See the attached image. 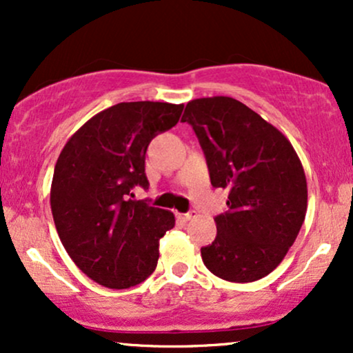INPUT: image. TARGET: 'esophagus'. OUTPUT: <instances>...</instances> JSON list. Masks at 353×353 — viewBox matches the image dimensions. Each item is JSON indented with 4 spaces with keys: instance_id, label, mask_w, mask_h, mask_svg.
<instances>
[{
    "instance_id": "1",
    "label": "esophagus",
    "mask_w": 353,
    "mask_h": 353,
    "mask_svg": "<svg viewBox=\"0 0 353 353\" xmlns=\"http://www.w3.org/2000/svg\"><path fill=\"white\" fill-rule=\"evenodd\" d=\"M196 217V212L194 210H190V212H185V214H179V219H182V221H190V219Z\"/></svg>"
}]
</instances>
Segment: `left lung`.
Masks as SVG:
<instances>
[{
    "instance_id": "8db88e82",
    "label": "left lung",
    "mask_w": 353,
    "mask_h": 353,
    "mask_svg": "<svg viewBox=\"0 0 353 353\" xmlns=\"http://www.w3.org/2000/svg\"><path fill=\"white\" fill-rule=\"evenodd\" d=\"M189 123L208 161L210 184L229 190L214 219L217 236L202 261L217 277L254 282L289 252L307 212V181L285 136L241 101L214 96L189 101Z\"/></svg>"
}]
</instances>
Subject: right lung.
<instances>
[{
  "label": "right lung",
  "instance_id": "right-lung-1",
  "mask_svg": "<svg viewBox=\"0 0 353 353\" xmlns=\"http://www.w3.org/2000/svg\"><path fill=\"white\" fill-rule=\"evenodd\" d=\"M182 109L119 103L81 125L59 154L51 182L56 230L72 262L99 285L128 289L156 269L159 239L176 219L129 196L134 185L148 189V145L177 124Z\"/></svg>",
  "mask_w": 353,
  "mask_h": 353
}]
</instances>
